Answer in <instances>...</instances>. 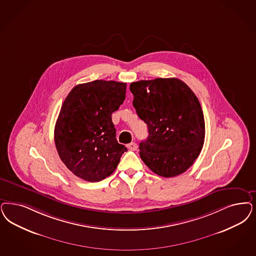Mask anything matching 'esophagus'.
<instances>
[{
    "label": "esophagus",
    "instance_id": "34e87169",
    "mask_svg": "<svg viewBox=\"0 0 256 256\" xmlns=\"http://www.w3.org/2000/svg\"><path fill=\"white\" fill-rule=\"evenodd\" d=\"M128 150H137V148H138V144H136V142H130V144H128Z\"/></svg>",
    "mask_w": 256,
    "mask_h": 256
}]
</instances>
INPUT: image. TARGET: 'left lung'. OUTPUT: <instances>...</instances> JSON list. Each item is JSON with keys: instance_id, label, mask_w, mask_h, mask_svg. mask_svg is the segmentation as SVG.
Listing matches in <instances>:
<instances>
[{"instance_id": "8db88e82", "label": "left lung", "mask_w": 256, "mask_h": 256, "mask_svg": "<svg viewBox=\"0 0 256 256\" xmlns=\"http://www.w3.org/2000/svg\"><path fill=\"white\" fill-rule=\"evenodd\" d=\"M133 106L148 124L140 156L151 171L172 178L194 164L202 150L205 123L198 97L178 78L141 80L130 84Z\"/></svg>"}]
</instances>
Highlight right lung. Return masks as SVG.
Here are the masks:
<instances>
[{"label": "right lung", "instance_id": "add662e5", "mask_svg": "<svg viewBox=\"0 0 256 256\" xmlns=\"http://www.w3.org/2000/svg\"><path fill=\"white\" fill-rule=\"evenodd\" d=\"M126 83L94 80L76 86L62 104L54 144L64 164L90 182L114 171L126 148L118 144L112 112L123 104Z\"/></svg>", "mask_w": 256, "mask_h": 256}]
</instances>
